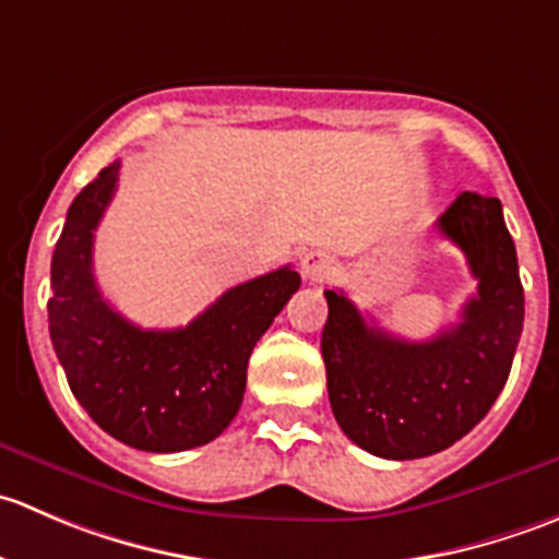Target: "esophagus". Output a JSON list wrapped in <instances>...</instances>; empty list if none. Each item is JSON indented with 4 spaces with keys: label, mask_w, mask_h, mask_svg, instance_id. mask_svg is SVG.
I'll return each mask as SVG.
<instances>
[{
    "label": "esophagus",
    "mask_w": 559,
    "mask_h": 559,
    "mask_svg": "<svg viewBox=\"0 0 559 559\" xmlns=\"http://www.w3.org/2000/svg\"><path fill=\"white\" fill-rule=\"evenodd\" d=\"M300 270L308 281H324L330 278V273L335 270V262H332L330 253L308 251L306 257L300 259Z\"/></svg>",
    "instance_id": "34e87169"
}]
</instances>
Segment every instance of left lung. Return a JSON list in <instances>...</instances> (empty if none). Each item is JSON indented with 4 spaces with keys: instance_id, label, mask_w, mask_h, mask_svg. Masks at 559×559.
<instances>
[{
    "instance_id": "8db88e82",
    "label": "left lung",
    "mask_w": 559,
    "mask_h": 559,
    "mask_svg": "<svg viewBox=\"0 0 559 559\" xmlns=\"http://www.w3.org/2000/svg\"><path fill=\"white\" fill-rule=\"evenodd\" d=\"M436 227L478 281L460 324L403 341L368 324L343 292H324L332 414L359 449L384 460H419L467 436L503 392L522 335L524 289L498 197L462 191Z\"/></svg>"
}]
</instances>
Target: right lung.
Segmentation results:
<instances>
[{
  "label": "right lung",
  "mask_w": 559,
  "mask_h": 559,
  "mask_svg": "<svg viewBox=\"0 0 559 559\" xmlns=\"http://www.w3.org/2000/svg\"><path fill=\"white\" fill-rule=\"evenodd\" d=\"M105 167L67 211L50 262L48 330L72 394L94 421L143 452L205 447L238 414L253 346L300 289L286 264L224 292L178 330H143L112 311L94 278V229L116 194Z\"/></svg>",
  "instance_id": "1"
}]
</instances>
